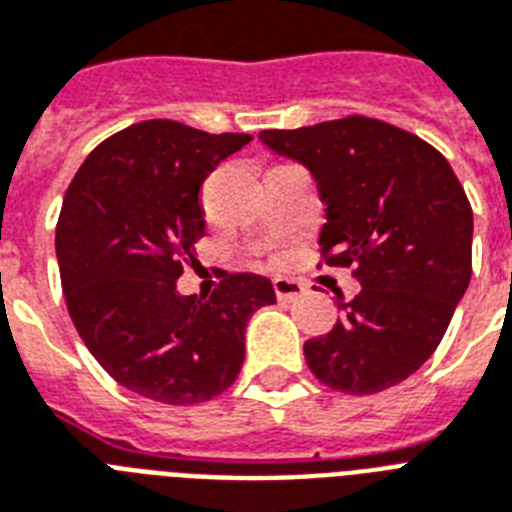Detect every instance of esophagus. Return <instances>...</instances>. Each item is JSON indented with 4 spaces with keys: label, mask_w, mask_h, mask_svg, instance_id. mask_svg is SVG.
Instances as JSON below:
<instances>
[{
    "label": "esophagus",
    "mask_w": 512,
    "mask_h": 512,
    "mask_svg": "<svg viewBox=\"0 0 512 512\" xmlns=\"http://www.w3.org/2000/svg\"><path fill=\"white\" fill-rule=\"evenodd\" d=\"M304 285L298 280H288V277H275V293L280 301H293L304 293Z\"/></svg>",
    "instance_id": "34e87169"
}]
</instances>
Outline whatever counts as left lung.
<instances>
[{
	"label": "left lung",
	"mask_w": 512,
	"mask_h": 512,
	"mask_svg": "<svg viewBox=\"0 0 512 512\" xmlns=\"http://www.w3.org/2000/svg\"><path fill=\"white\" fill-rule=\"evenodd\" d=\"M259 140L309 169L325 203V264L354 267L362 285L338 298L333 330L304 343L306 365L343 394L402 383L436 351L468 290L473 211L455 171L378 118L267 129Z\"/></svg>",
	"instance_id": "obj_1"
}]
</instances>
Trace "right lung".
<instances>
[{
  "label": "right lung",
  "instance_id": "add662e5",
  "mask_svg": "<svg viewBox=\"0 0 512 512\" xmlns=\"http://www.w3.org/2000/svg\"><path fill=\"white\" fill-rule=\"evenodd\" d=\"M251 134H208L155 118L97 145L65 192L55 253L81 341L110 378L163 404H198L235 383L245 325L275 288L227 275L208 298L182 296V264L203 237L198 192Z\"/></svg>",
  "mask_w": 512,
  "mask_h": 512
}]
</instances>
